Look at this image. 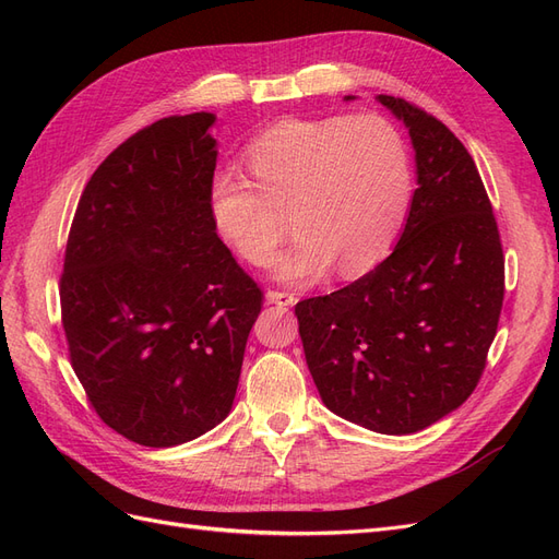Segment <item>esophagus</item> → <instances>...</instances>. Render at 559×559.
I'll list each match as a JSON object with an SVG mask.
<instances>
[{"label":"esophagus","mask_w":559,"mask_h":559,"mask_svg":"<svg viewBox=\"0 0 559 559\" xmlns=\"http://www.w3.org/2000/svg\"><path fill=\"white\" fill-rule=\"evenodd\" d=\"M265 298H267V302H275V306H294V302L298 300L296 298V294H292V292H280V289H267V294H265Z\"/></svg>","instance_id":"34e87169"}]
</instances>
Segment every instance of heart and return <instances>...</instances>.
<instances>
[{
	"label": "heart",
	"mask_w": 559,
	"mask_h": 559,
	"mask_svg": "<svg viewBox=\"0 0 559 559\" xmlns=\"http://www.w3.org/2000/svg\"><path fill=\"white\" fill-rule=\"evenodd\" d=\"M251 179L235 170L210 183V216L224 242L265 267L296 233L280 275L314 282L331 263L361 275L394 247L413 198V160L401 130L376 114L289 118L247 146Z\"/></svg>",
	"instance_id": "obj_1"
}]
</instances>
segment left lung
<instances>
[{"label": "left lung", "mask_w": 559, "mask_h": 559, "mask_svg": "<svg viewBox=\"0 0 559 559\" xmlns=\"http://www.w3.org/2000/svg\"><path fill=\"white\" fill-rule=\"evenodd\" d=\"M378 99L413 138L408 222L380 265L333 294L300 300L296 314L326 408L401 436L460 408L478 386L506 277L492 202L466 146L408 99Z\"/></svg>", "instance_id": "left-lung-1"}]
</instances>
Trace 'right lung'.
I'll return each mask as SVG.
<instances>
[{
    "mask_svg": "<svg viewBox=\"0 0 559 559\" xmlns=\"http://www.w3.org/2000/svg\"><path fill=\"white\" fill-rule=\"evenodd\" d=\"M212 114L116 146L81 193L60 275L67 352L91 408L146 448L216 427L238 389L261 286L218 240Z\"/></svg>",
    "mask_w": 559,
    "mask_h": 559,
    "instance_id": "add662e5",
    "label": "right lung"
}]
</instances>
